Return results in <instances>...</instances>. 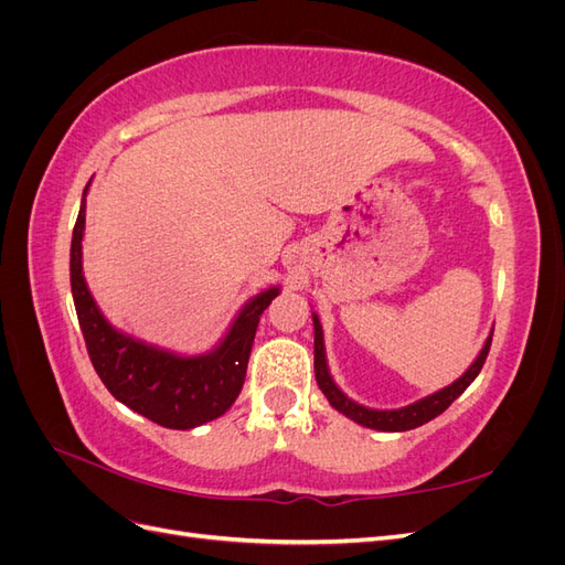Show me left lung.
Segmentation results:
<instances>
[{
	"label": "left lung",
	"instance_id": "1",
	"mask_svg": "<svg viewBox=\"0 0 565 565\" xmlns=\"http://www.w3.org/2000/svg\"><path fill=\"white\" fill-rule=\"evenodd\" d=\"M313 334H316V339H313L316 382H318L320 391L324 393V398H328L330 405L334 409H339L341 415H347L355 424L367 426V429H377V431H409V429H417V426H422L426 422H431L440 413H446V409L452 405V401L459 398L461 393L467 391V386L478 377V372H481L486 358H488L490 341H492V332H490V337L486 339L481 353L476 355V361L450 386L440 388V391L431 393V396H426L422 401H415V403H409V405L398 407V409H372V407L358 405L355 401H351L347 393L334 384L332 374H330V367H328V358H324L322 324H320L316 313H313Z\"/></svg>",
	"mask_w": 565,
	"mask_h": 565
}]
</instances>
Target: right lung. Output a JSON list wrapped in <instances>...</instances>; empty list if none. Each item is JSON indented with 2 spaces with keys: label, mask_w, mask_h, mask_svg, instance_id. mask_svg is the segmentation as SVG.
Here are the masks:
<instances>
[{
  "label": "right lung",
  "mask_w": 565,
  "mask_h": 565,
  "mask_svg": "<svg viewBox=\"0 0 565 565\" xmlns=\"http://www.w3.org/2000/svg\"><path fill=\"white\" fill-rule=\"evenodd\" d=\"M92 183V181H89ZM89 183L82 193L71 245V287L92 365L113 396L167 429H195L235 403L247 374L259 316L280 295L268 287L252 297L218 344L200 355H181L113 328L96 306L82 273V237Z\"/></svg>",
  "instance_id": "obj_1"
}]
</instances>
